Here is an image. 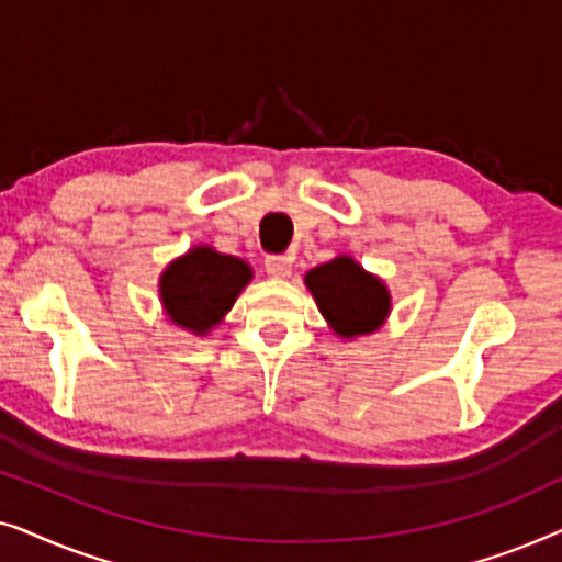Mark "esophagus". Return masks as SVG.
I'll use <instances>...</instances> for the list:
<instances>
[{
  "label": "esophagus",
  "instance_id": "esophagus-1",
  "mask_svg": "<svg viewBox=\"0 0 562 562\" xmlns=\"http://www.w3.org/2000/svg\"><path fill=\"white\" fill-rule=\"evenodd\" d=\"M263 266H266V273L271 276V279H286V276L291 273L289 256H266Z\"/></svg>",
  "mask_w": 562,
  "mask_h": 562
}]
</instances>
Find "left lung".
Wrapping results in <instances>:
<instances>
[{
	"mask_svg": "<svg viewBox=\"0 0 562 562\" xmlns=\"http://www.w3.org/2000/svg\"><path fill=\"white\" fill-rule=\"evenodd\" d=\"M306 286L319 312L337 335L356 337L373 333L386 319L391 299L375 276L366 273L352 258H335L306 273Z\"/></svg>",
	"mask_w": 562,
	"mask_h": 562,
	"instance_id": "8db88e82",
	"label": "left lung"
}]
</instances>
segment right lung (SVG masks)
<instances>
[{"mask_svg": "<svg viewBox=\"0 0 562 562\" xmlns=\"http://www.w3.org/2000/svg\"><path fill=\"white\" fill-rule=\"evenodd\" d=\"M248 281L250 266L245 260L194 248L160 276V299L176 325L204 335L225 317Z\"/></svg>", "mask_w": 562, "mask_h": 562, "instance_id": "obj_1", "label": "right lung"}]
</instances>
